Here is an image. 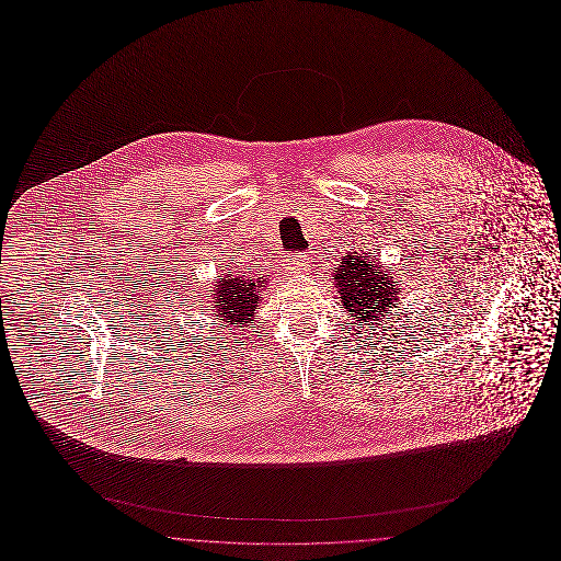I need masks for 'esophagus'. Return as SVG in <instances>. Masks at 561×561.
I'll return each mask as SVG.
<instances>
[{
    "mask_svg": "<svg viewBox=\"0 0 561 561\" xmlns=\"http://www.w3.org/2000/svg\"><path fill=\"white\" fill-rule=\"evenodd\" d=\"M285 272H287V276H302V274H307L309 272V256L305 254V252H291V254H287V259H285Z\"/></svg>",
    "mask_w": 561,
    "mask_h": 561,
    "instance_id": "esophagus-1",
    "label": "esophagus"
}]
</instances>
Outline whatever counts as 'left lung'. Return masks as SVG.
Listing matches in <instances>:
<instances>
[{
	"instance_id": "8db88e82",
	"label": "left lung",
	"mask_w": 561,
	"mask_h": 561,
	"mask_svg": "<svg viewBox=\"0 0 561 561\" xmlns=\"http://www.w3.org/2000/svg\"><path fill=\"white\" fill-rule=\"evenodd\" d=\"M332 283L341 296V309L360 328L358 332L371 334L376 328H387L385 323L393 325L391 311H401L400 280L380 265L378 250H347L332 270Z\"/></svg>"
}]
</instances>
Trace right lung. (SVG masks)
Segmentation results:
<instances>
[{
  "label": "right lung",
  "instance_id": "add662e5",
  "mask_svg": "<svg viewBox=\"0 0 561 561\" xmlns=\"http://www.w3.org/2000/svg\"><path fill=\"white\" fill-rule=\"evenodd\" d=\"M267 280L263 276H233L227 274L214 285V294L209 296L207 305L201 307V323L203 318H209L220 339L231 336V334H241L238 330H248L254 328V309L261 305V287H265ZM203 328V323H201ZM216 339V336H214ZM240 341V336H236Z\"/></svg>",
  "mask_w": 561,
  "mask_h": 561
}]
</instances>
